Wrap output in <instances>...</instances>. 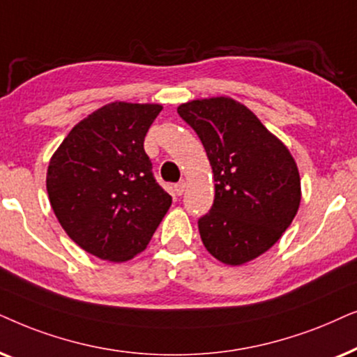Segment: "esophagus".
I'll use <instances>...</instances> for the list:
<instances>
[{"label":"esophagus","instance_id":"obj_1","mask_svg":"<svg viewBox=\"0 0 357 357\" xmlns=\"http://www.w3.org/2000/svg\"><path fill=\"white\" fill-rule=\"evenodd\" d=\"M174 194L176 196H183V192L186 191V183L184 181H181V183H178V184H174Z\"/></svg>","mask_w":357,"mask_h":357}]
</instances>
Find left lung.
Listing matches in <instances>:
<instances>
[{"instance_id": "8db88e82", "label": "left lung", "mask_w": 357, "mask_h": 357, "mask_svg": "<svg viewBox=\"0 0 357 357\" xmlns=\"http://www.w3.org/2000/svg\"><path fill=\"white\" fill-rule=\"evenodd\" d=\"M178 114L196 130L211 161L215 197L199 218L213 258L241 266L266 253L301 206V174L291 151L258 117L228 96L194 99Z\"/></svg>"}]
</instances>
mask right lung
Returning a JSON list of instances; mask_svg holds the SVG:
<instances>
[{
	"label": "right lung",
	"instance_id": "right-lung-1",
	"mask_svg": "<svg viewBox=\"0 0 357 357\" xmlns=\"http://www.w3.org/2000/svg\"><path fill=\"white\" fill-rule=\"evenodd\" d=\"M161 104L116 101L79 121L47 169L55 217L79 248L123 263L142 253L171 206L144 150Z\"/></svg>",
	"mask_w": 357,
	"mask_h": 357
}]
</instances>
